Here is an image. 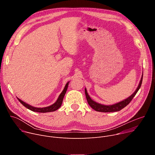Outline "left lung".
I'll return each mask as SVG.
<instances>
[{"label":"left lung","mask_w":155,"mask_h":155,"mask_svg":"<svg viewBox=\"0 0 155 155\" xmlns=\"http://www.w3.org/2000/svg\"><path fill=\"white\" fill-rule=\"evenodd\" d=\"M142 78H143V75L142 76V78L140 79L139 84L137 88V90L135 91V92L132 94L131 96H130L129 97H127V99L123 100V101H121L118 103H117L115 104L114 105H102L99 103L96 102L95 101H93L91 97H90V96L88 95L86 89L85 88V95H86V97L87 101L88 104L90 105V107L93 108L94 110L97 112H118L121 110V109H123V108H124L126 105H127L130 102L132 101V99L134 98V97L135 96V95L137 94V91H139V90L140 89V87L141 86L142 83Z\"/></svg>","instance_id":"left-lung-1"}]
</instances>
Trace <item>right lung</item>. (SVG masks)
<instances>
[{"mask_svg": "<svg viewBox=\"0 0 155 155\" xmlns=\"http://www.w3.org/2000/svg\"><path fill=\"white\" fill-rule=\"evenodd\" d=\"M69 81H68L67 83H66L64 89L63 90V91H62V93L60 94L58 99H57V101H56L55 103H54L53 105L48 106V107H43V108H38V107H35L33 106L30 105L29 104H26V102H23V101H21V99H18V101L20 102V103H21L23 104L25 107H26L27 108L31 110V111L33 112H40V113H46V112H54L57 110L59 107H61L62 103V101H63V98L65 96V94L67 91L68 87V85H69Z\"/></svg>", "mask_w": 155, "mask_h": 155, "instance_id": "right-lung-1", "label": "right lung"}]
</instances>
